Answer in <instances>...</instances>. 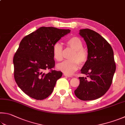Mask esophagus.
Segmentation results:
<instances>
[{"label": "esophagus", "mask_w": 125, "mask_h": 125, "mask_svg": "<svg viewBox=\"0 0 125 125\" xmlns=\"http://www.w3.org/2000/svg\"><path fill=\"white\" fill-rule=\"evenodd\" d=\"M64 75L65 76L68 77V78H71V77H72V76L69 75H67V74H64Z\"/></svg>", "instance_id": "obj_1"}]
</instances>
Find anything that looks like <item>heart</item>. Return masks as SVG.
<instances>
[{
  "label": "heart",
  "mask_w": 125,
  "mask_h": 125,
  "mask_svg": "<svg viewBox=\"0 0 125 125\" xmlns=\"http://www.w3.org/2000/svg\"><path fill=\"white\" fill-rule=\"evenodd\" d=\"M67 45L74 50L70 57L69 61H65L57 65V69L67 75H72L78 69L79 63L83 64L88 59V53L83 48L82 41L78 37L70 38L67 41ZM63 47L60 42H57L53 45L52 53L53 58L57 61L63 59Z\"/></svg>",
  "instance_id": "1"
}]
</instances>
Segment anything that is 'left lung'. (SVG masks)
<instances>
[{
  "instance_id": "8db88e82",
  "label": "left lung",
  "mask_w": 125,
  "mask_h": 125,
  "mask_svg": "<svg viewBox=\"0 0 125 125\" xmlns=\"http://www.w3.org/2000/svg\"><path fill=\"white\" fill-rule=\"evenodd\" d=\"M79 34L87 47L88 59L81 69L86 77H79L80 84L74 91L82 101L94 100L105 94L112 83L116 70L114 52L104 38L90 29H80Z\"/></svg>"
}]
</instances>
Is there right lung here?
Instances as JSON below:
<instances>
[{"mask_svg": "<svg viewBox=\"0 0 125 125\" xmlns=\"http://www.w3.org/2000/svg\"><path fill=\"white\" fill-rule=\"evenodd\" d=\"M69 29L42 27L24 37L13 59L14 78L22 91L37 100H42L52 92L61 71L46 69L54 67L52 47Z\"/></svg>", "mask_w": 125, "mask_h": 125, "instance_id": "1", "label": "right lung"}]
</instances>
